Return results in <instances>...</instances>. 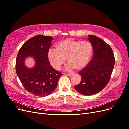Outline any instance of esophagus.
<instances>
[{"mask_svg": "<svg viewBox=\"0 0 129 129\" xmlns=\"http://www.w3.org/2000/svg\"><path fill=\"white\" fill-rule=\"evenodd\" d=\"M66 75H67V76H71L72 75V74H69V73H66V74H64Z\"/></svg>", "mask_w": 129, "mask_h": 129, "instance_id": "34e87169", "label": "esophagus"}]
</instances>
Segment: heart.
Wrapping results in <instances>:
<instances>
[{"mask_svg":"<svg viewBox=\"0 0 129 129\" xmlns=\"http://www.w3.org/2000/svg\"><path fill=\"white\" fill-rule=\"evenodd\" d=\"M92 53V46L89 41L67 38L58 42L56 49L50 48L47 55L52 66L56 70L64 64L66 58L68 69L80 70L88 64Z\"/></svg>","mask_w":129,"mask_h":129,"instance_id":"b5f03b06","label":"heart"}]
</instances>
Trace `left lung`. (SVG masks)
Returning a JSON list of instances; mask_svg holds the SVG:
<instances>
[{
  "instance_id": "obj_1",
  "label": "left lung",
  "mask_w": 129,
  "mask_h": 129,
  "mask_svg": "<svg viewBox=\"0 0 129 129\" xmlns=\"http://www.w3.org/2000/svg\"><path fill=\"white\" fill-rule=\"evenodd\" d=\"M93 47L92 59L81 69L80 83L74 86L81 94L91 96L103 90L110 80L115 65V57L110 45L100 38L89 35Z\"/></svg>"
}]
</instances>
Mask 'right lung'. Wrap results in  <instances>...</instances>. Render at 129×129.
Returning <instances> with one entry per match:
<instances>
[{
	"label": "right lung",
	"mask_w": 129,
	"mask_h": 129,
	"mask_svg": "<svg viewBox=\"0 0 129 129\" xmlns=\"http://www.w3.org/2000/svg\"><path fill=\"white\" fill-rule=\"evenodd\" d=\"M54 39L52 37L37 35L25 42L17 56L15 71L23 87L32 95L44 97L52 93L56 88L62 73L50 64L48 52ZM35 58L36 64L27 69L24 60L27 56Z\"/></svg>",
	"instance_id": "obj_1"
}]
</instances>
